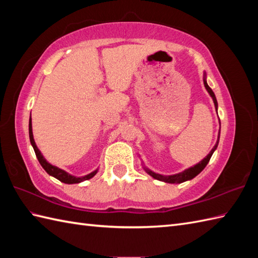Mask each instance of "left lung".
<instances>
[{
    "label": "left lung",
    "instance_id": "1",
    "mask_svg": "<svg viewBox=\"0 0 258 258\" xmlns=\"http://www.w3.org/2000/svg\"><path fill=\"white\" fill-rule=\"evenodd\" d=\"M204 86H205L206 91L208 92V94H210L211 97L213 98L214 105H215L216 112H217L218 104H217V101H216V96H215V94H214V92L212 91L211 87L208 86V84H207V82H206V73H204ZM220 124H221V122H220ZM220 134H221V131H220V132H218V138H217V142H216L215 146H214L213 149H212V151L208 153V155L205 158H203V160L200 163H197L196 165L191 166V167H189L187 169H185V171L180 172V173L174 174V175H162V174H158V173L153 172V171H151V169L143 166L144 169H145V172L149 174V175H151L153 178L158 179V180H162V182H165V183H171V184H179V183L186 182V180H189L191 178H194L195 176H197V175H199L203 171V169L205 168V166L207 165L208 162H210L211 157L213 155V153L215 152V150L217 149L218 142H220Z\"/></svg>",
    "mask_w": 258,
    "mask_h": 258
}]
</instances>
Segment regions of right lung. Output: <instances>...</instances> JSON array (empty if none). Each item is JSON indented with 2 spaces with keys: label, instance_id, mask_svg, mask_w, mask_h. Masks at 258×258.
<instances>
[{
  "label": "right lung",
  "instance_id": "obj_1",
  "mask_svg": "<svg viewBox=\"0 0 258 258\" xmlns=\"http://www.w3.org/2000/svg\"><path fill=\"white\" fill-rule=\"evenodd\" d=\"M29 134H30V141H31V144L33 146V149H34V152H35V155L37 157L38 162H40V164L42 165V167L45 169V172L51 175V176L57 178L58 180H61V182L65 183V184H76V183H81L83 182V180H87L92 178L94 175L97 173L98 168L95 169L94 172H92L90 174L85 175V176H81V177H78V176H74V175H71L69 174L68 172H65L64 169H61L58 168L56 166L52 165V164L48 163L44 156L42 155L41 151L37 149V146L35 144V141H34V138H33V131H32V118H30V122H29Z\"/></svg>",
  "mask_w": 258,
  "mask_h": 258
}]
</instances>
